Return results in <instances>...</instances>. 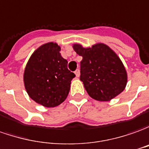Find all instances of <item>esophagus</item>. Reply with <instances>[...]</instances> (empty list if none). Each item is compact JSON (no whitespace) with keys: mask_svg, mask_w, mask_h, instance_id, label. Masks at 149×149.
Listing matches in <instances>:
<instances>
[{"mask_svg":"<svg viewBox=\"0 0 149 149\" xmlns=\"http://www.w3.org/2000/svg\"><path fill=\"white\" fill-rule=\"evenodd\" d=\"M74 72L77 77H80V70H79V69H77V70L75 71Z\"/></svg>","mask_w":149,"mask_h":149,"instance_id":"1","label":"esophagus"}]
</instances>
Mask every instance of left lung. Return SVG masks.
<instances>
[{"label":"left lung","mask_w":149,"mask_h":149,"mask_svg":"<svg viewBox=\"0 0 149 149\" xmlns=\"http://www.w3.org/2000/svg\"><path fill=\"white\" fill-rule=\"evenodd\" d=\"M72 48L82 57L80 80L88 95L98 101H110L125 90L127 72L117 54L104 43L91 47L73 44Z\"/></svg>","instance_id":"obj_1"}]
</instances>
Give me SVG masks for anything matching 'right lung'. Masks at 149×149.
<instances>
[{"label":"right lung","mask_w":149,"mask_h":149,"mask_svg":"<svg viewBox=\"0 0 149 149\" xmlns=\"http://www.w3.org/2000/svg\"><path fill=\"white\" fill-rule=\"evenodd\" d=\"M60 46L48 42L32 53L24 73L25 90L36 103L54 108L66 100L75 74L68 69V61L61 56Z\"/></svg>","instance_id":"1"}]
</instances>
